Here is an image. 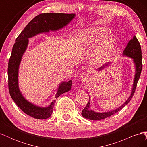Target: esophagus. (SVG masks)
<instances>
[{
  "instance_id": "1",
  "label": "esophagus",
  "mask_w": 147,
  "mask_h": 147,
  "mask_svg": "<svg viewBox=\"0 0 147 147\" xmlns=\"http://www.w3.org/2000/svg\"><path fill=\"white\" fill-rule=\"evenodd\" d=\"M82 82L83 83H87L88 82H89V80H90V78L88 77V76L87 75H83L82 76Z\"/></svg>"
}]
</instances>
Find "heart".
<instances>
[{"instance_id": "b5f03b06", "label": "heart", "mask_w": 147, "mask_h": 147, "mask_svg": "<svg viewBox=\"0 0 147 147\" xmlns=\"http://www.w3.org/2000/svg\"><path fill=\"white\" fill-rule=\"evenodd\" d=\"M76 37L78 46L82 49L99 44L92 56V62L96 64L104 60L115 45V39L110 37L109 31L103 27H92L80 30Z\"/></svg>"}]
</instances>
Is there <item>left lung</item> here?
<instances>
[{
	"label": "left lung",
	"mask_w": 147,
	"mask_h": 147,
	"mask_svg": "<svg viewBox=\"0 0 147 147\" xmlns=\"http://www.w3.org/2000/svg\"><path fill=\"white\" fill-rule=\"evenodd\" d=\"M123 56H127L128 57H131L132 59L133 62H134V66H135V75L134 78V82H133V85L132 88V91L130 96L129 97V98L126 100L124 103L119 107L109 111V112H96L95 111L90 109V100H89L88 103L86 105L85 107L82 110V115L85 118L91 119V120H100L109 117H110L111 115H112L115 113L118 112L121 109H122L124 106L126 105L131 100L132 97L134 95L136 88L137 86V84L138 82V80L140 78V74L142 72V50L140 45L138 41L137 38L136 37L134 36L129 42L127 45L124 49V50L123 52ZM110 63H106L103 66L100 67V68L97 69V71H101L103 70L105 67L110 65Z\"/></svg>",
	"instance_id": "obj_1"
}]
</instances>
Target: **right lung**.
<instances>
[{
    "mask_svg": "<svg viewBox=\"0 0 147 147\" xmlns=\"http://www.w3.org/2000/svg\"><path fill=\"white\" fill-rule=\"evenodd\" d=\"M75 16V14L65 13H42L35 16L26 26L18 35L13 47L11 55L8 61V90L11 97L16 104L28 115L35 119H47L53 112L56 100H53L47 107H40L26 100L20 90L18 84L19 67L24 53L28 46L29 38L42 33L56 31L67 25ZM72 80L62 82L59 85L55 99L63 93L68 92L72 87Z\"/></svg>",
    "mask_w": 147,
    "mask_h": 147,
    "instance_id": "obj_1",
    "label": "right lung"
}]
</instances>
